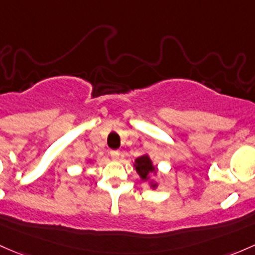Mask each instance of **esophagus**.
<instances>
[{
	"label": "esophagus",
	"mask_w": 255,
	"mask_h": 255,
	"mask_svg": "<svg viewBox=\"0 0 255 255\" xmlns=\"http://www.w3.org/2000/svg\"><path fill=\"white\" fill-rule=\"evenodd\" d=\"M110 155H111V157L114 160H119L120 159V151H119V150H111V151H110Z\"/></svg>",
	"instance_id": "1"
}]
</instances>
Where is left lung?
Returning a JSON list of instances; mask_svg holds the SVG:
<instances>
[{
  "label": "left lung",
  "instance_id": "8db88e82",
  "mask_svg": "<svg viewBox=\"0 0 255 255\" xmlns=\"http://www.w3.org/2000/svg\"><path fill=\"white\" fill-rule=\"evenodd\" d=\"M134 167L138 172V175L140 176V178L143 181H149L150 175L151 173H156V167L152 165V161L150 160L148 155H143L140 157H136L134 161ZM150 187L151 188H156L157 183L154 181H150Z\"/></svg>",
  "mask_w": 255,
  "mask_h": 255
}]
</instances>
